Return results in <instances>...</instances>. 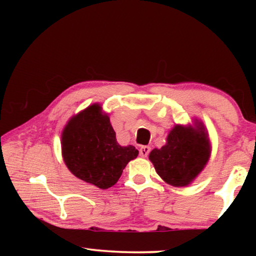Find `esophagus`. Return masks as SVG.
I'll return each mask as SVG.
<instances>
[{
  "label": "esophagus",
  "mask_w": 256,
  "mask_h": 256,
  "mask_svg": "<svg viewBox=\"0 0 256 256\" xmlns=\"http://www.w3.org/2000/svg\"><path fill=\"white\" fill-rule=\"evenodd\" d=\"M150 150H151L150 146H141L140 149H138V154H140L141 157L146 158V157H148V154H150Z\"/></svg>",
  "instance_id": "34e87169"
}]
</instances>
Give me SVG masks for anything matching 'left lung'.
Instances as JSON below:
<instances>
[{
    "label": "left lung",
    "mask_w": 256,
    "mask_h": 256,
    "mask_svg": "<svg viewBox=\"0 0 256 256\" xmlns=\"http://www.w3.org/2000/svg\"><path fill=\"white\" fill-rule=\"evenodd\" d=\"M209 157V138L203 126L194 130L182 125L172 130L166 144L149 154L157 174L172 186L188 185L204 168Z\"/></svg>",
    "instance_id": "obj_1"
}]
</instances>
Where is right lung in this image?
Listing matches in <instances>:
<instances>
[{
    "mask_svg": "<svg viewBox=\"0 0 256 256\" xmlns=\"http://www.w3.org/2000/svg\"><path fill=\"white\" fill-rule=\"evenodd\" d=\"M62 154L73 175L106 190L116 184L138 151L118 144L110 118L94 104L68 120L62 133Z\"/></svg>",
    "mask_w": 256,
    "mask_h": 256,
    "instance_id": "obj_1",
    "label": "right lung"
}]
</instances>
